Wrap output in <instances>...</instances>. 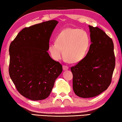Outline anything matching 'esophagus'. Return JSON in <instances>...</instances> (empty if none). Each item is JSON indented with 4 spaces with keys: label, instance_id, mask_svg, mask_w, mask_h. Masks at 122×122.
<instances>
[{
    "label": "esophagus",
    "instance_id": "obj_1",
    "mask_svg": "<svg viewBox=\"0 0 122 122\" xmlns=\"http://www.w3.org/2000/svg\"><path fill=\"white\" fill-rule=\"evenodd\" d=\"M68 69V67L66 65H63V70L65 71V70H67Z\"/></svg>",
    "mask_w": 122,
    "mask_h": 122
}]
</instances>
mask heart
<instances>
[{
  "label": "heart",
  "mask_w": 122,
  "mask_h": 122,
  "mask_svg": "<svg viewBox=\"0 0 122 122\" xmlns=\"http://www.w3.org/2000/svg\"><path fill=\"white\" fill-rule=\"evenodd\" d=\"M90 45V39L85 31L66 29L57 36L56 42L50 43L49 50L55 60L61 59L63 54L72 63L80 61L85 57Z\"/></svg>",
  "instance_id": "heart-1"
}]
</instances>
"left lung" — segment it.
Instances as JSON below:
<instances>
[{"mask_svg": "<svg viewBox=\"0 0 122 122\" xmlns=\"http://www.w3.org/2000/svg\"><path fill=\"white\" fill-rule=\"evenodd\" d=\"M91 44L87 55L71 67L73 90L82 98L99 95L110 85L116 59L114 44L102 30L89 25Z\"/></svg>", "mask_w": 122, "mask_h": 122, "instance_id": "1", "label": "left lung"}]
</instances>
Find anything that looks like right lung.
Instances as JSON below:
<instances>
[{
    "label": "right lung",
    "instance_id": "1",
    "mask_svg": "<svg viewBox=\"0 0 122 122\" xmlns=\"http://www.w3.org/2000/svg\"><path fill=\"white\" fill-rule=\"evenodd\" d=\"M57 24L52 20L25 27L10 45V77L18 91L31 100L49 97L62 71L61 64L47 52L50 38Z\"/></svg>",
    "mask_w": 122,
    "mask_h": 122
}]
</instances>
